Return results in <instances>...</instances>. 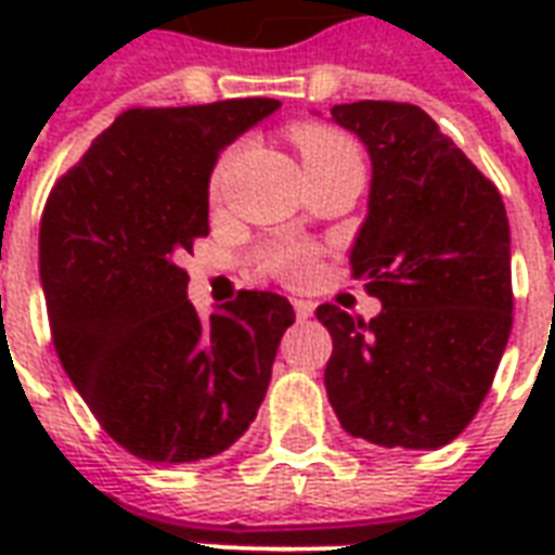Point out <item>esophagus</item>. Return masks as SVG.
Here are the masks:
<instances>
[{"label": "esophagus", "instance_id": "1", "mask_svg": "<svg viewBox=\"0 0 555 555\" xmlns=\"http://www.w3.org/2000/svg\"><path fill=\"white\" fill-rule=\"evenodd\" d=\"M294 312H297V318L300 321H306V318H312L314 314V302L312 300H306V297H294Z\"/></svg>", "mask_w": 555, "mask_h": 555}]
</instances>
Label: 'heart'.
Segmentation results:
<instances>
[{"instance_id":"obj_1","label":"heart","mask_w":555,"mask_h":555,"mask_svg":"<svg viewBox=\"0 0 555 555\" xmlns=\"http://www.w3.org/2000/svg\"><path fill=\"white\" fill-rule=\"evenodd\" d=\"M297 145H300L302 163H306V166H312V163H330V159L338 157H360V154H357V145H353L345 133L333 130V127H300V130H297ZM231 159H234V151L222 154V159L217 163V169L210 175V195H214V198H219L222 190H225ZM258 261H261V267H264L267 273H273V276L282 279V282L302 285V282L312 279L314 264H318V249H314L312 243L279 241L273 243V246H267L264 253L258 255Z\"/></svg>"}]
</instances>
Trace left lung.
<instances>
[{
    "label": "left lung",
    "instance_id": "obj_1",
    "mask_svg": "<svg viewBox=\"0 0 555 555\" xmlns=\"http://www.w3.org/2000/svg\"><path fill=\"white\" fill-rule=\"evenodd\" d=\"M372 157L353 279L369 324L333 302L324 384L341 428L384 449H440L473 422L512 333V231L500 190L413 103L333 106Z\"/></svg>",
    "mask_w": 555,
    "mask_h": 555
}]
</instances>
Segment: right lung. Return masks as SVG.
Returning <instances> with one entry per match:
<instances>
[{
    "instance_id": "add662e5",
    "label": "right lung",
    "mask_w": 555,
    "mask_h": 555,
    "mask_svg": "<svg viewBox=\"0 0 555 555\" xmlns=\"http://www.w3.org/2000/svg\"><path fill=\"white\" fill-rule=\"evenodd\" d=\"M270 98L127 109L43 205L41 285L62 369L101 428L151 464H193L249 428L294 309L241 291L198 318L181 258L207 237L219 151Z\"/></svg>"
}]
</instances>
